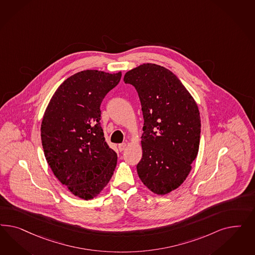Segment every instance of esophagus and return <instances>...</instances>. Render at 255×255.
<instances>
[{
	"mask_svg": "<svg viewBox=\"0 0 255 255\" xmlns=\"http://www.w3.org/2000/svg\"><path fill=\"white\" fill-rule=\"evenodd\" d=\"M126 148V143H122V144H119V149L121 150V151H123Z\"/></svg>",
	"mask_w": 255,
	"mask_h": 255,
	"instance_id": "34e87169",
	"label": "esophagus"
}]
</instances>
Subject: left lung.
Wrapping results in <instances>:
<instances>
[{
  "label": "left lung",
  "mask_w": 255,
  "mask_h": 255,
  "mask_svg": "<svg viewBox=\"0 0 255 255\" xmlns=\"http://www.w3.org/2000/svg\"><path fill=\"white\" fill-rule=\"evenodd\" d=\"M124 80L135 88L144 118L139 178L153 193H170L185 180L198 153L197 105L178 77L157 64L130 70Z\"/></svg>",
  "instance_id": "left-lung-1"
}]
</instances>
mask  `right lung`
Instances as JSON below:
<instances>
[{"instance_id":"right-lung-1","label":"right lung","mask_w":255,"mask_h":255,"mask_svg":"<svg viewBox=\"0 0 255 255\" xmlns=\"http://www.w3.org/2000/svg\"><path fill=\"white\" fill-rule=\"evenodd\" d=\"M121 77L122 72H78L58 88L43 118L46 162L71 193L85 200L99 194L116 168L118 156L106 142L100 107Z\"/></svg>"}]
</instances>
